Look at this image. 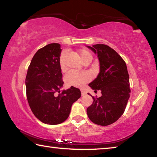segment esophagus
Masks as SVG:
<instances>
[{"label": "esophagus", "instance_id": "esophagus-1", "mask_svg": "<svg viewBox=\"0 0 157 157\" xmlns=\"http://www.w3.org/2000/svg\"><path fill=\"white\" fill-rule=\"evenodd\" d=\"M81 94H82V95H84L86 94V92H85L83 89H81Z\"/></svg>", "mask_w": 157, "mask_h": 157}]
</instances>
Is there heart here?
I'll return each mask as SVG.
<instances>
[{
  "label": "heart",
  "instance_id": "heart-1",
  "mask_svg": "<svg viewBox=\"0 0 157 157\" xmlns=\"http://www.w3.org/2000/svg\"><path fill=\"white\" fill-rule=\"evenodd\" d=\"M66 55V52H62L60 55L59 58V63L60 66L62 69H64L65 66L63 63V59H64ZM79 55L80 57L82 62H84L86 60L92 59V56L91 53L87 51L86 50H82L79 52ZM66 82L69 85L74 86H82L84 84L87 83L90 80V76L87 73L83 72V71H71L66 73L65 76Z\"/></svg>",
  "mask_w": 157,
  "mask_h": 157
}]
</instances>
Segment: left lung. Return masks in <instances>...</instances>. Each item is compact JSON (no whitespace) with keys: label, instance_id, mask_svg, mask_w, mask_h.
<instances>
[{"label":"left lung","instance_id":"obj_1","mask_svg":"<svg viewBox=\"0 0 157 157\" xmlns=\"http://www.w3.org/2000/svg\"><path fill=\"white\" fill-rule=\"evenodd\" d=\"M98 55L100 73L89 86L102 95L94 98L86 113L93 123L107 126L118 120L126 108L130 92L126 63L113 48L105 44L87 46Z\"/></svg>","mask_w":157,"mask_h":157}]
</instances>
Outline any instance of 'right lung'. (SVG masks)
<instances>
[{"mask_svg": "<svg viewBox=\"0 0 157 157\" xmlns=\"http://www.w3.org/2000/svg\"><path fill=\"white\" fill-rule=\"evenodd\" d=\"M59 44H50L37 50L28 68L25 78L26 95L32 111L45 124L64 122L71 107L81 97L80 90L74 86L59 95L63 82L59 58Z\"/></svg>", "mask_w": 157, "mask_h": 157, "instance_id": "right-lung-1", "label": "right lung"}]
</instances>
